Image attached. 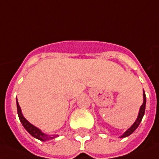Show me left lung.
Returning <instances> with one entry per match:
<instances>
[{"mask_svg":"<svg viewBox=\"0 0 159 159\" xmlns=\"http://www.w3.org/2000/svg\"><path fill=\"white\" fill-rule=\"evenodd\" d=\"M143 104L141 105V107H140L139 113V115H138V118L137 119H136V121L134 123V124H133L132 126L130 127L129 129L127 130L126 132L124 133V134L122 135L120 138L128 137V136H129L130 134H132L134 132L135 130H136V129L139 127V124L141 123V121H142L143 117L145 113V106H146V95H145L144 90H143Z\"/></svg>","mask_w":159,"mask_h":159,"instance_id":"left-lung-1","label":"left lung"}]
</instances>
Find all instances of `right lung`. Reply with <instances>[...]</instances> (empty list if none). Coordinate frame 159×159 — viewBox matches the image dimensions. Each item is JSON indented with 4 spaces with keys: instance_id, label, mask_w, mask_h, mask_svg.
I'll use <instances>...</instances> for the list:
<instances>
[{
    "instance_id": "right-lung-1",
    "label": "right lung",
    "mask_w": 159,
    "mask_h": 159,
    "mask_svg": "<svg viewBox=\"0 0 159 159\" xmlns=\"http://www.w3.org/2000/svg\"><path fill=\"white\" fill-rule=\"evenodd\" d=\"M16 106H17V113H18V116H19L20 121L21 122L22 125L24 126V128L26 129V131L29 133L30 134L32 135L33 137L37 139L40 140V141H47V140L52 139H55V137H58V135L55 134L50 136V135L45 134L41 131L40 129H39L38 128H36L35 126H34L33 124H31L30 122H28L26 119H25V117L23 116V114L21 113V109H20V107L19 104H18V101H17L16 99Z\"/></svg>"
}]
</instances>
